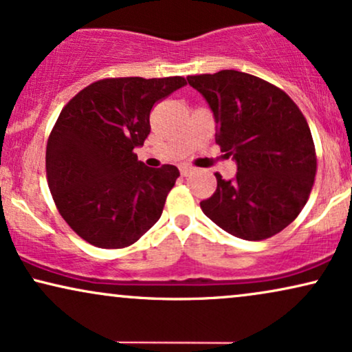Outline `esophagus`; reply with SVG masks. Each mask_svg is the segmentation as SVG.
Instances as JSON below:
<instances>
[{
	"label": "esophagus",
	"mask_w": 352,
	"mask_h": 352,
	"mask_svg": "<svg viewBox=\"0 0 352 352\" xmlns=\"http://www.w3.org/2000/svg\"><path fill=\"white\" fill-rule=\"evenodd\" d=\"M179 171H181L182 176H189V175H192V173H194V168L189 166V165H181Z\"/></svg>",
	"instance_id": "1"
}]
</instances>
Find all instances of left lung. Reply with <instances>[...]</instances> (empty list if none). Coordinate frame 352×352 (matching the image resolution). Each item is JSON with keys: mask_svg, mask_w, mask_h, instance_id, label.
Segmentation results:
<instances>
[{"mask_svg": "<svg viewBox=\"0 0 352 352\" xmlns=\"http://www.w3.org/2000/svg\"><path fill=\"white\" fill-rule=\"evenodd\" d=\"M217 122L215 142L237 173L200 202L204 213L230 234L262 241L293 223L307 202L317 171L312 134L293 100L268 82L225 69L189 76Z\"/></svg>", "mask_w": 352, "mask_h": 352, "instance_id": "1", "label": "left lung"}]
</instances>
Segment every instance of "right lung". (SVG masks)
Listing matches in <instances>:
<instances>
[{
    "label": "right lung",
    "instance_id": "obj_1",
    "mask_svg": "<svg viewBox=\"0 0 352 352\" xmlns=\"http://www.w3.org/2000/svg\"><path fill=\"white\" fill-rule=\"evenodd\" d=\"M184 77L94 82L63 108L47 145V177L65 221L95 248L134 244L162 217L179 170L145 166L134 148L150 134V111Z\"/></svg>",
    "mask_w": 352,
    "mask_h": 352
}]
</instances>
